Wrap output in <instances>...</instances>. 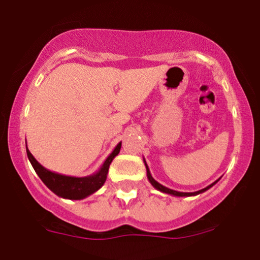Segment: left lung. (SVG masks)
<instances>
[{
  "label": "left lung",
  "mask_w": 260,
  "mask_h": 260,
  "mask_svg": "<svg viewBox=\"0 0 260 260\" xmlns=\"http://www.w3.org/2000/svg\"><path fill=\"white\" fill-rule=\"evenodd\" d=\"M144 163H145V167H146L147 179H149V181H150L151 185H152L156 189L160 190V192L167 193V194H172V196H175V197H192V196H198V194H200V193L205 192V190H208L209 188H211V187H212L213 185H215V183H217V182L219 181V179H218V180H216V181L213 182V183H211V185H210V186L205 187V188H203V189H200V190H197V192H190V193H187V192H177V190L170 189V188H168V187H166V186L160 185L159 182H157L156 180H154L153 177H152V175H151L150 169H149V167H147V164H146V160H145V159H144Z\"/></svg>",
  "instance_id": "8db88e82"
}]
</instances>
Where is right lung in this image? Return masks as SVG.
Wrapping results in <instances>:
<instances>
[{
	"label": "right lung",
	"instance_id": "add662e5",
	"mask_svg": "<svg viewBox=\"0 0 260 260\" xmlns=\"http://www.w3.org/2000/svg\"><path fill=\"white\" fill-rule=\"evenodd\" d=\"M121 149V143L116 145V147L113 150L98 172H96L92 175L84 176V177H75V176H67L62 175V174L50 172L47 168L42 166L37 159L32 156L27 147H26V152H27V157L31 162L32 167H34L35 172L37 175L41 177V180L44 182V185L48 187L49 189L52 190L55 194L61 197L64 199L71 200H80L86 198V197L93 194L97 192L102 186L104 185L107 180L108 170H109L110 163L113 159L117 156Z\"/></svg>",
	"mask_w": 260,
	"mask_h": 260
}]
</instances>
